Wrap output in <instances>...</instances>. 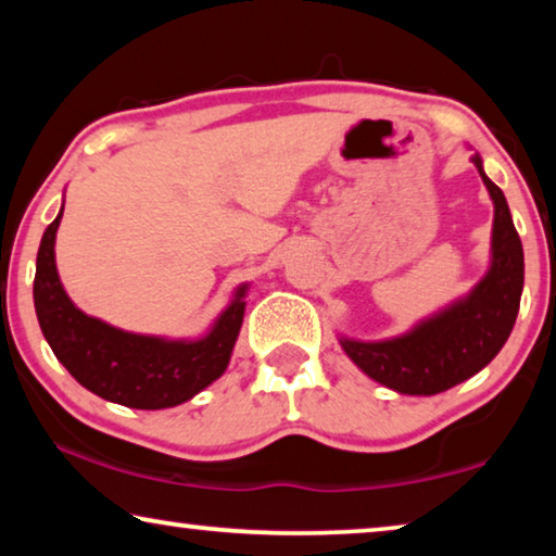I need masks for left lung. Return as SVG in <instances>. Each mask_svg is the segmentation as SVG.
Wrapping results in <instances>:
<instances>
[{
  "instance_id": "1",
  "label": "left lung",
  "mask_w": 556,
  "mask_h": 556,
  "mask_svg": "<svg viewBox=\"0 0 556 556\" xmlns=\"http://www.w3.org/2000/svg\"><path fill=\"white\" fill-rule=\"evenodd\" d=\"M494 202L492 267L450 309L421 321L409 334L387 342L339 339L346 357L394 392L439 394L484 369L511 334L525 287V252L502 189L486 177L482 160H471Z\"/></svg>"
}]
</instances>
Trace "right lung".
Instances as JSON below:
<instances>
[{"instance_id":"right-lung-1","label":"right lung","mask_w":556,"mask_h":556,"mask_svg":"<svg viewBox=\"0 0 556 556\" xmlns=\"http://www.w3.org/2000/svg\"><path fill=\"white\" fill-rule=\"evenodd\" d=\"M62 212L47 227L37 252L35 309L54 357L89 392L131 409H167L192 400L225 375L242 329L244 292L239 287L212 331L197 342L129 334L87 317L66 296L54 264Z\"/></svg>"}]
</instances>
